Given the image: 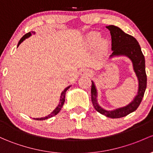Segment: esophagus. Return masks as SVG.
I'll return each instance as SVG.
<instances>
[{"label": "esophagus", "instance_id": "1", "mask_svg": "<svg viewBox=\"0 0 153 153\" xmlns=\"http://www.w3.org/2000/svg\"><path fill=\"white\" fill-rule=\"evenodd\" d=\"M91 74V71L89 69H87V68H84V69L81 70L80 71V74L81 75H90Z\"/></svg>", "mask_w": 153, "mask_h": 153}]
</instances>
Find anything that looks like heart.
Masks as SVG:
<instances>
[{"label":"heart","mask_w":153,"mask_h":153,"mask_svg":"<svg viewBox=\"0 0 153 153\" xmlns=\"http://www.w3.org/2000/svg\"><path fill=\"white\" fill-rule=\"evenodd\" d=\"M98 39H99V36H98V34L96 33H92V34H90L89 36H88V42H90V44H96L97 42H98ZM101 44H104V42H101Z\"/></svg>","instance_id":"obj_1"}]
</instances>
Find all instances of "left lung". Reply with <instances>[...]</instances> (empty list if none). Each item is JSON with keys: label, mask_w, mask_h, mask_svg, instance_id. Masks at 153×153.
Listing matches in <instances>:
<instances>
[{"label": "left lung", "mask_w": 153, "mask_h": 153, "mask_svg": "<svg viewBox=\"0 0 153 153\" xmlns=\"http://www.w3.org/2000/svg\"><path fill=\"white\" fill-rule=\"evenodd\" d=\"M111 36V50L113 52L110 57L125 55L131 60L133 68L139 81L137 95L127 106L117 109L106 110L103 109L97 101L98 93L96 85L92 81L91 100L95 109L101 114L110 118H120L128 115L137 109L144 97L147 88V75L145 71V59L137 40L132 36L128 35L114 25L106 26Z\"/></svg>", "instance_id": "obj_1"}]
</instances>
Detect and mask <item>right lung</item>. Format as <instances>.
<instances>
[{
    "label": "right lung",
    "instance_id": "1",
    "mask_svg": "<svg viewBox=\"0 0 153 153\" xmlns=\"http://www.w3.org/2000/svg\"><path fill=\"white\" fill-rule=\"evenodd\" d=\"M32 33H35V32H32V33L29 32V33H26L25 35L23 36L21 38V39H20V40H19V43H18L17 47H19V44L22 43V42H23L25 39H27V38H28V37H30V36H31V34H32ZM70 87H71V85H70V86L67 87L66 88H65L63 91L62 92V93H61V96H60V102H59V104L57 105V107L55 108V110H54V111H52V112L51 113V114H48V115L46 116V117H41V118H33V119H34V120H47V119H49V118L55 116V115H56V114H58L59 111H60V110H61L62 107H63V105L64 104V102H65V93H66V91H67V90H68V89L70 88Z\"/></svg>",
    "mask_w": 153,
    "mask_h": 153
}]
</instances>
